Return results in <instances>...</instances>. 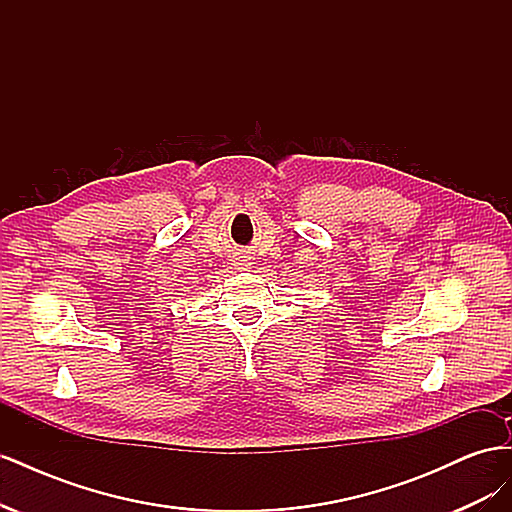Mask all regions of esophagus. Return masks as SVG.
<instances>
[{"label":"esophagus","instance_id":"esophagus-1","mask_svg":"<svg viewBox=\"0 0 512 512\" xmlns=\"http://www.w3.org/2000/svg\"><path fill=\"white\" fill-rule=\"evenodd\" d=\"M247 260H250V258H247L245 254H239V256L235 258V265H237L239 269H243V267H247V265H250V262H247Z\"/></svg>","mask_w":512,"mask_h":512}]
</instances>
